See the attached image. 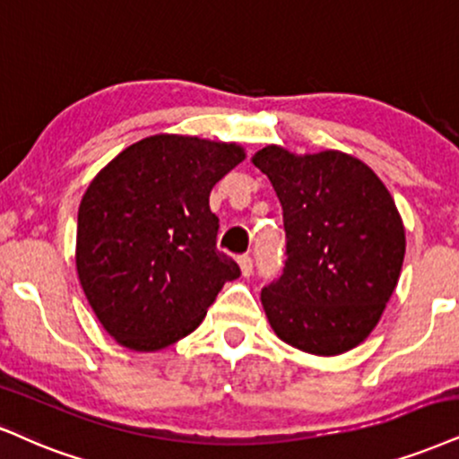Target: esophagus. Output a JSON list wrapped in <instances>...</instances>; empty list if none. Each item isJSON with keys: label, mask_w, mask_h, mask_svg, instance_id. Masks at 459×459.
<instances>
[{"label": "esophagus", "mask_w": 459, "mask_h": 459, "mask_svg": "<svg viewBox=\"0 0 459 459\" xmlns=\"http://www.w3.org/2000/svg\"><path fill=\"white\" fill-rule=\"evenodd\" d=\"M238 265H240V274L245 276V279H248V276L253 274V259L248 255L238 257Z\"/></svg>", "instance_id": "obj_1"}]
</instances>
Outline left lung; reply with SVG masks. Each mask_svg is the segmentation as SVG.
<instances>
[{
	"instance_id": "8db88e82",
	"label": "left lung",
	"mask_w": 459,
	"mask_h": 459,
	"mask_svg": "<svg viewBox=\"0 0 459 459\" xmlns=\"http://www.w3.org/2000/svg\"><path fill=\"white\" fill-rule=\"evenodd\" d=\"M282 208L287 262L262 290L270 327L304 353L364 342L398 285L406 236L387 186L342 151L298 155L268 144L251 157Z\"/></svg>"
}]
</instances>
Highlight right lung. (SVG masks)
Masks as SVG:
<instances>
[{
  "label": "right lung",
  "mask_w": 459,
  "mask_h": 459,
  "mask_svg": "<svg viewBox=\"0 0 459 459\" xmlns=\"http://www.w3.org/2000/svg\"><path fill=\"white\" fill-rule=\"evenodd\" d=\"M247 152L236 143L157 134L95 174L78 206L76 273L89 307L129 351H161L202 324L240 276L217 251L211 191Z\"/></svg>",
  "instance_id": "1"
}]
</instances>
